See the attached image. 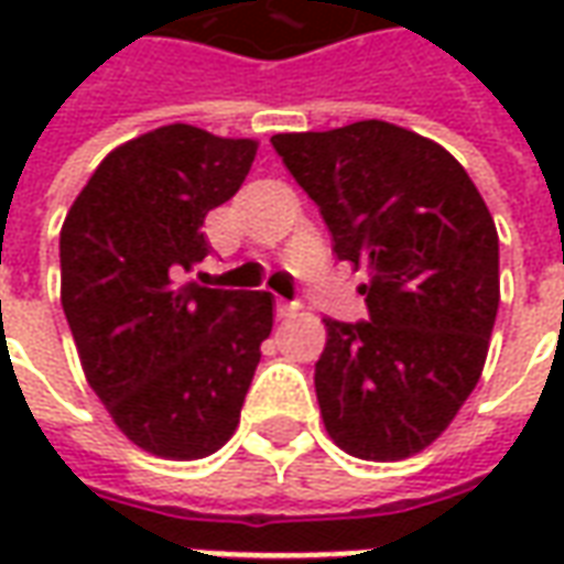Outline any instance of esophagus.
I'll return each instance as SVG.
<instances>
[{"instance_id": "1", "label": "esophagus", "mask_w": 564, "mask_h": 564, "mask_svg": "<svg viewBox=\"0 0 564 564\" xmlns=\"http://www.w3.org/2000/svg\"><path fill=\"white\" fill-rule=\"evenodd\" d=\"M299 311H302V305H293V302H278V307H274V314H278V319L295 317Z\"/></svg>"}]
</instances>
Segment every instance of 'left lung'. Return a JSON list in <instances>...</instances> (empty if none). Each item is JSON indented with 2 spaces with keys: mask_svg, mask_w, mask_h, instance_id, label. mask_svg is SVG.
Here are the masks:
<instances>
[{
  "mask_svg": "<svg viewBox=\"0 0 564 564\" xmlns=\"http://www.w3.org/2000/svg\"><path fill=\"white\" fill-rule=\"evenodd\" d=\"M271 144L317 202L335 257L368 274L371 323L323 319V425L356 459L416 456L484 375L501 295L492 214L449 150L387 120Z\"/></svg>",
  "mask_w": 564,
  "mask_h": 564,
  "instance_id": "1",
  "label": "left lung"
}]
</instances>
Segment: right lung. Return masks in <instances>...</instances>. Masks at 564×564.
Returning <instances> with one entry per match:
<instances>
[{
  "instance_id": "obj_1",
  "label": "right lung",
  "mask_w": 564,
  "mask_h": 564,
  "mask_svg": "<svg viewBox=\"0 0 564 564\" xmlns=\"http://www.w3.org/2000/svg\"><path fill=\"white\" fill-rule=\"evenodd\" d=\"M259 141L169 123L115 148L59 232V299L84 378L123 435L205 459L235 435L271 332V293L181 283L205 217L238 193Z\"/></svg>"
}]
</instances>
